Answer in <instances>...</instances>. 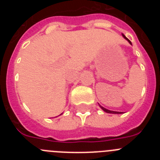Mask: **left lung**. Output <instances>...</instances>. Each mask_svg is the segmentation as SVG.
Returning a JSON list of instances; mask_svg holds the SVG:
<instances>
[{
	"instance_id": "8db88e82",
	"label": "left lung",
	"mask_w": 160,
	"mask_h": 160,
	"mask_svg": "<svg viewBox=\"0 0 160 160\" xmlns=\"http://www.w3.org/2000/svg\"><path fill=\"white\" fill-rule=\"evenodd\" d=\"M123 38H125V39H127V40H128V42H129V43H130V44H131V41H130L129 39H128V38H126V37L124 36V35H123ZM100 107H101V108L102 109L103 111H105V112H107V113H111V114H122V112H118V111H109V110H107V109H106V108H104V107H101V106H100Z\"/></svg>"
}]
</instances>
